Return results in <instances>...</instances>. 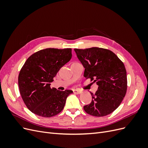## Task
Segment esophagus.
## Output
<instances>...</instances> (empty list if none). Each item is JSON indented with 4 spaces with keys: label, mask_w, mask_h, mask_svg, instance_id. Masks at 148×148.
Instances as JSON below:
<instances>
[{
    "label": "esophagus",
    "mask_w": 148,
    "mask_h": 148,
    "mask_svg": "<svg viewBox=\"0 0 148 148\" xmlns=\"http://www.w3.org/2000/svg\"><path fill=\"white\" fill-rule=\"evenodd\" d=\"M73 93L77 94V95H79V94L82 93V91L78 90V89H73Z\"/></svg>",
    "instance_id": "esophagus-1"
}]
</instances>
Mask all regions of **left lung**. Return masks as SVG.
<instances>
[{
    "instance_id": "8db88e82",
    "label": "left lung",
    "mask_w": 148,
    "mask_h": 148,
    "mask_svg": "<svg viewBox=\"0 0 148 148\" xmlns=\"http://www.w3.org/2000/svg\"><path fill=\"white\" fill-rule=\"evenodd\" d=\"M74 50L85 69L84 77L98 85L96 93L91 92V102L83 107L84 111L95 117H103L113 112L127 92V71L123 63L113 52L106 49L91 47Z\"/></svg>"
}]
</instances>
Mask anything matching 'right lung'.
Segmentation results:
<instances>
[{
  "mask_svg": "<svg viewBox=\"0 0 148 148\" xmlns=\"http://www.w3.org/2000/svg\"><path fill=\"white\" fill-rule=\"evenodd\" d=\"M71 56V49L47 48L34 53L25 62L18 75V86L24 103L33 114L51 117L63 110L73 91L51 88L50 83Z\"/></svg>",
  "mask_w": 148,
  "mask_h": 148,
  "instance_id": "obj_1",
  "label": "right lung"
}]
</instances>
